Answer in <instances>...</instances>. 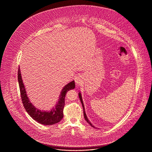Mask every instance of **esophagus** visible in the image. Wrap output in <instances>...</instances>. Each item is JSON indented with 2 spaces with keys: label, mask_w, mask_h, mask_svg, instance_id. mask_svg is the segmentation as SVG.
<instances>
[{
  "label": "esophagus",
  "mask_w": 152,
  "mask_h": 152,
  "mask_svg": "<svg viewBox=\"0 0 152 152\" xmlns=\"http://www.w3.org/2000/svg\"><path fill=\"white\" fill-rule=\"evenodd\" d=\"M81 81H82V79H81V76L80 75H77L75 78V84L77 86H79L81 84Z\"/></svg>",
  "instance_id": "obj_1"
}]
</instances>
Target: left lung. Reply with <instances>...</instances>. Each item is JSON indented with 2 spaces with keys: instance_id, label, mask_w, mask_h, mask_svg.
Listing matches in <instances>:
<instances>
[{
  "instance_id": "1",
  "label": "left lung",
  "mask_w": 152,
  "mask_h": 152,
  "mask_svg": "<svg viewBox=\"0 0 152 152\" xmlns=\"http://www.w3.org/2000/svg\"><path fill=\"white\" fill-rule=\"evenodd\" d=\"M78 96H79V98L80 99V101L81 102V104H82V105H83V110H84V118L85 120L87 121V122L90 124L91 125V126H92L93 127H94V126L91 124V123L89 121V120L88 119L87 117V115H86V111H85V108H84V104H83V99H82V96H81V93H78ZM95 128V127H94Z\"/></svg>"
}]
</instances>
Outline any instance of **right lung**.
Masks as SVG:
<instances>
[{
    "label": "right lung",
    "instance_id": "right-lung-1",
    "mask_svg": "<svg viewBox=\"0 0 152 152\" xmlns=\"http://www.w3.org/2000/svg\"><path fill=\"white\" fill-rule=\"evenodd\" d=\"M19 67L18 68V80L22 101L26 112L34 120L44 125H52L59 122L64 117L63 110L65 105V97L66 93L68 91L75 88V84L74 81L70 82L63 87L59 96V100L56 104L55 107L53 108L49 111H41L35 107L28 97L23 80L22 79Z\"/></svg>",
    "mask_w": 152,
    "mask_h": 152
}]
</instances>
